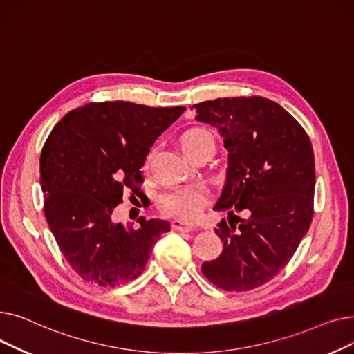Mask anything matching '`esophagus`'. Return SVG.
<instances>
[{
    "mask_svg": "<svg viewBox=\"0 0 354 354\" xmlns=\"http://www.w3.org/2000/svg\"><path fill=\"white\" fill-rule=\"evenodd\" d=\"M195 228L194 224H189V222H185L180 219H175L172 222V230L179 231V232H191Z\"/></svg>",
    "mask_w": 354,
    "mask_h": 354,
    "instance_id": "34e87169",
    "label": "esophagus"
}]
</instances>
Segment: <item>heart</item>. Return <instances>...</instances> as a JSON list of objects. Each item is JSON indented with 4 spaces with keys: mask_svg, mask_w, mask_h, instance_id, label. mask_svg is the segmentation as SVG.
I'll use <instances>...</instances> for the list:
<instances>
[{
    "mask_svg": "<svg viewBox=\"0 0 354 354\" xmlns=\"http://www.w3.org/2000/svg\"><path fill=\"white\" fill-rule=\"evenodd\" d=\"M179 145L183 153L189 159L203 153L211 156L215 149V142L211 133L198 127L187 130L180 136ZM149 159H151V155L147 156L146 165L149 163ZM207 202L208 196L205 191L195 185H187V187H175L162 192L158 196L156 207L165 215L179 219H194L201 214Z\"/></svg>",
    "mask_w": 354,
    "mask_h": 354,
    "instance_id": "heart-1",
    "label": "heart"
}]
</instances>
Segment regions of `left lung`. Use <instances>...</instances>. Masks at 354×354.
<instances>
[{
    "instance_id": "1",
    "label": "left lung",
    "mask_w": 354,
    "mask_h": 354,
    "mask_svg": "<svg viewBox=\"0 0 354 354\" xmlns=\"http://www.w3.org/2000/svg\"><path fill=\"white\" fill-rule=\"evenodd\" d=\"M194 107L195 119L216 127L228 151L225 185L214 207L228 212V222L215 228L224 248L201 270L221 290L250 291L288 264L310 228L313 146L301 124L266 97H224Z\"/></svg>"
}]
</instances>
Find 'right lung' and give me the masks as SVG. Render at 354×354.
<instances>
[{"mask_svg":"<svg viewBox=\"0 0 354 354\" xmlns=\"http://www.w3.org/2000/svg\"><path fill=\"white\" fill-rule=\"evenodd\" d=\"M185 111L130 102L88 103L54 126L40 158L44 215L83 280L116 287L138 278L169 222L115 224L126 191L140 195V167L155 140Z\"/></svg>","mask_w":354,"mask_h":354,"instance_id":"add662e5","label":"right lung"}]
</instances>
